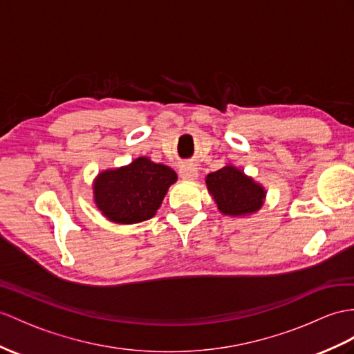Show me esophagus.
<instances>
[{"label": "esophagus", "mask_w": 354, "mask_h": 354, "mask_svg": "<svg viewBox=\"0 0 354 354\" xmlns=\"http://www.w3.org/2000/svg\"><path fill=\"white\" fill-rule=\"evenodd\" d=\"M180 177L183 180H187V182H192L198 177V169L195 167H183L180 169Z\"/></svg>", "instance_id": "34e87169"}]
</instances>
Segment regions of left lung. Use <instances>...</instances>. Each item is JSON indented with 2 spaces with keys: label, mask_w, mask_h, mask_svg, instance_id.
I'll list each match as a JSON object with an SVG mask.
<instances>
[{
  "label": "left lung",
  "mask_w": 354,
  "mask_h": 354,
  "mask_svg": "<svg viewBox=\"0 0 354 354\" xmlns=\"http://www.w3.org/2000/svg\"><path fill=\"white\" fill-rule=\"evenodd\" d=\"M205 185L219 212L228 216L252 214L261 209L266 198V191L260 183H255L243 171L232 165L210 172L205 177Z\"/></svg>",
  "instance_id": "left-lung-1"
}]
</instances>
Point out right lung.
<instances>
[{"instance_id":"right-lung-1","label":"right lung","mask_w":354,"mask_h":354,"mask_svg":"<svg viewBox=\"0 0 354 354\" xmlns=\"http://www.w3.org/2000/svg\"><path fill=\"white\" fill-rule=\"evenodd\" d=\"M176 182V171L169 167L138 158L127 167L100 172L93 185L94 203L111 222L138 223L156 214Z\"/></svg>"}]
</instances>
